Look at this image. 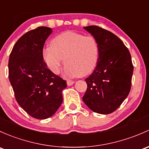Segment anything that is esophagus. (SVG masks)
I'll use <instances>...</instances> for the list:
<instances>
[{
	"instance_id": "obj_1",
	"label": "esophagus",
	"mask_w": 149,
	"mask_h": 149,
	"mask_svg": "<svg viewBox=\"0 0 149 149\" xmlns=\"http://www.w3.org/2000/svg\"><path fill=\"white\" fill-rule=\"evenodd\" d=\"M75 83V81H70V80H68V81H67V85L68 86H71L73 85V84Z\"/></svg>"
}]
</instances>
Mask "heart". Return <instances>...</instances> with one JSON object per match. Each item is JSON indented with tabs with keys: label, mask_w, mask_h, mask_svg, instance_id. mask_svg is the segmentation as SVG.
Wrapping results in <instances>:
<instances>
[{
	"label": "heart",
	"mask_w": 149,
	"mask_h": 149,
	"mask_svg": "<svg viewBox=\"0 0 149 149\" xmlns=\"http://www.w3.org/2000/svg\"><path fill=\"white\" fill-rule=\"evenodd\" d=\"M43 58L48 68L56 74L60 73L64 58L66 76H86L96 66L99 46L92 36L66 31L52 39L51 46L43 49Z\"/></svg>",
	"instance_id": "1"
}]
</instances>
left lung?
<instances>
[{
    "label": "left lung",
    "instance_id": "left-lung-1",
    "mask_svg": "<svg viewBox=\"0 0 149 149\" xmlns=\"http://www.w3.org/2000/svg\"><path fill=\"white\" fill-rule=\"evenodd\" d=\"M96 39L99 58L93 73L86 79L83 101L93 112L109 114L128 96L134 65L129 51L118 36L96 26L84 27Z\"/></svg>",
    "mask_w": 149,
    "mask_h": 149
}]
</instances>
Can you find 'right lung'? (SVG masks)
I'll list each match as a JSON object with an SVG mask.
<instances>
[{
    "mask_svg": "<svg viewBox=\"0 0 149 149\" xmlns=\"http://www.w3.org/2000/svg\"><path fill=\"white\" fill-rule=\"evenodd\" d=\"M52 29L40 26L17 40L8 61V77L15 99L31 116L46 119L63 102L66 81L54 74L43 61V48Z\"/></svg>",
    "mask_w": 149,
    "mask_h": 149,
    "instance_id": "add662e5",
    "label": "right lung"
}]
</instances>
